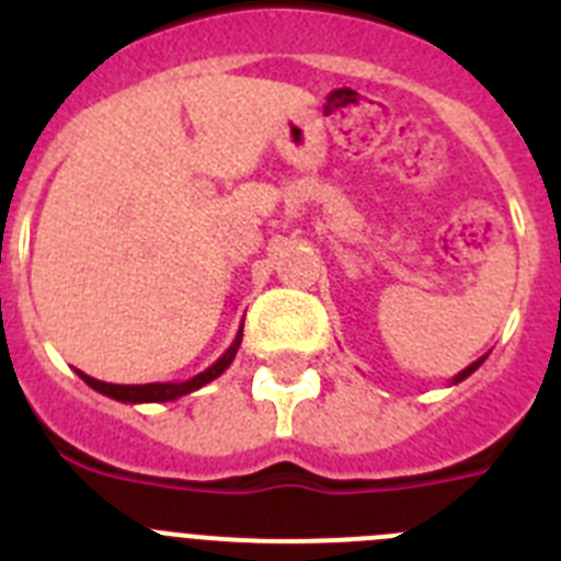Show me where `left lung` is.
<instances>
[{"label": "left lung", "instance_id": "1", "mask_svg": "<svg viewBox=\"0 0 561 561\" xmlns=\"http://www.w3.org/2000/svg\"><path fill=\"white\" fill-rule=\"evenodd\" d=\"M483 359H485V356H480V359H474V362H472V365H469V368H463V370H460V374H458V376H455V379H453V385H458V381H463V379H466V376H472V374H474V370H478V368H480V365H483Z\"/></svg>", "mask_w": 561, "mask_h": 561}]
</instances>
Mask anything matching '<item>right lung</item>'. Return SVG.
Returning <instances> with one entry per match:
<instances>
[{
	"instance_id": "right-lung-1",
	"label": "right lung",
	"mask_w": 561,
	"mask_h": 561,
	"mask_svg": "<svg viewBox=\"0 0 561 561\" xmlns=\"http://www.w3.org/2000/svg\"><path fill=\"white\" fill-rule=\"evenodd\" d=\"M241 336H244V323H241V329H238V334H236V340H232L230 348H227L225 354L219 356V359L213 362L210 368L202 370V374H196L193 379H185V381H151V385H108V381L92 379V376H87L83 370H78V376H81V379L87 381L92 390H98V393L108 396V399H114V401H123V404H151V401H173V399H182V396L193 393V390L205 388L207 381L219 379V376L225 374L227 368H230V362L236 359L238 345H241Z\"/></svg>"
}]
</instances>
